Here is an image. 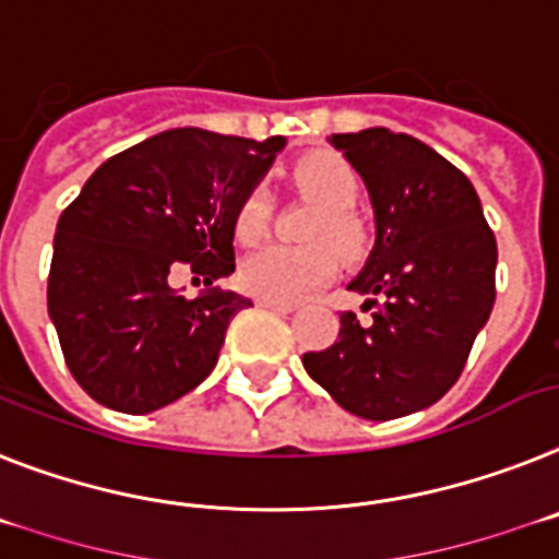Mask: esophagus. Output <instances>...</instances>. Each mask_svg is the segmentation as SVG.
<instances>
[{
  "label": "esophagus",
  "instance_id": "obj_1",
  "mask_svg": "<svg viewBox=\"0 0 559 559\" xmlns=\"http://www.w3.org/2000/svg\"><path fill=\"white\" fill-rule=\"evenodd\" d=\"M258 307H264V309H272V312H293L295 304L289 301H275V298H255Z\"/></svg>",
  "mask_w": 559,
  "mask_h": 559
}]
</instances>
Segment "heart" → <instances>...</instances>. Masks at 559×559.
<instances>
[{"label": "heart", "mask_w": 559, "mask_h": 559, "mask_svg": "<svg viewBox=\"0 0 559 559\" xmlns=\"http://www.w3.org/2000/svg\"><path fill=\"white\" fill-rule=\"evenodd\" d=\"M295 185L321 204V215L316 218L309 238L326 243H312V247L270 243L250 252L243 258L238 278L241 287L258 298L298 301L332 281L337 270L333 246L344 258H358L367 247V227L349 210L358 199V176L344 158L335 153H309L295 167ZM266 222H270V201L266 192L255 187L238 204L236 238L241 243H255L266 233Z\"/></svg>", "instance_id": "obj_1"}]
</instances>
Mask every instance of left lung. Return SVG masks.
Segmentation results:
<instances>
[{
  "instance_id": "1",
  "label": "left lung",
  "mask_w": 559,
  "mask_h": 559,
  "mask_svg": "<svg viewBox=\"0 0 559 559\" xmlns=\"http://www.w3.org/2000/svg\"><path fill=\"white\" fill-rule=\"evenodd\" d=\"M369 192L374 243L349 281L372 321L341 316L330 349L304 369L337 406L367 420L429 409L466 367L495 307V233L475 187L429 144L386 128L335 133Z\"/></svg>"
}]
</instances>
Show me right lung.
Here are the masks:
<instances>
[{"mask_svg":"<svg viewBox=\"0 0 559 559\" xmlns=\"http://www.w3.org/2000/svg\"><path fill=\"white\" fill-rule=\"evenodd\" d=\"M284 135L266 142L176 128L107 158L56 224L48 316L79 386L107 409L147 415L213 372L250 298L215 287L236 270V213ZM178 263L211 287L185 299Z\"/></svg>","mask_w":559,"mask_h":559,"instance_id":"add662e5","label":"right lung"}]
</instances>
